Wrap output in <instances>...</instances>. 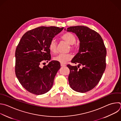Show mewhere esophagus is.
I'll use <instances>...</instances> for the list:
<instances>
[{"mask_svg": "<svg viewBox=\"0 0 121 121\" xmlns=\"http://www.w3.org/2000/svg\"><path fill=\"white\" fill-rule=\"evenodd\" d=\"M60 65H61V66H65V65L64 64H63V63H61L60 64Z\"/></svg>", "mask_w": 121, "mask_h": 121, "instance_id": "obj_1", "label": "esophagus"}]
</instances>
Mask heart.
<instances>
[{
	"label": "heart",
	"instance_id": "1",
	"mask_svg": "<svg viewBox=\"0 0 121 121\" xmlns=\"http://www.w3.org/2000/svg\"><path fill=\"white\" fill-rule=\"evenodd\" d=\"M61 38L69 44L71 45L70 48L72 50L74 49L75 47L73 46V45L76 42V37L73 34L70 32L65 33L61 36ZM49 49L53 54H55L56 52V42L55 39L51 40L49 45ZM72 58V56L70 54H60L55 56L54 59L56 61L63 64L70 60Z\"/></svg>",
	"mask_w": 121,
	"mask_h": 121
}]
</instances>
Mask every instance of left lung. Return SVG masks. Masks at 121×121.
<instances>
[{
	"instance_id": "8db88e82",
	"label": "left lung",
	"mask_w": 121,
	"mask_h": 121,
	"mask_svg": "<svg viewBox=\"0 0 121 121\" xmlns=\"http://www.w3.org/2000/svg\"><path fill=\"white\" fill-rule=\"evenodd\" d=\"M66 31L75 33L80 41L79 52L71 61L78 65H67L70 71L69 84L74 91L86 93L95 87L102 77L106 67V49L101 35L87 26H71ZM80 65L82 69L78 68Z\"/></svg>"
}]
</instances>
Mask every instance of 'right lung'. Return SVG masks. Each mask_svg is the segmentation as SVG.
<instances>
[{
    "label": "right lung",
    "mask_w": 121,
    "mask_h": 121,
    "mask_svg": "<svg viewBox=\"0 0 121 121\" xmlns=\"http://www.w3.org/2000/svg\"><path fill=\"white\" fill-rule=\"evenodd\" d=\"M63 29L40 26L26 32L21 38L15 52V73L22 86L29 92L40 95L51 89L60 64L51 61L43 68L40 65L50 60L49 43Z\"/></svg>",
    "instance_id": "right-lung-1"
}]
</instances>
